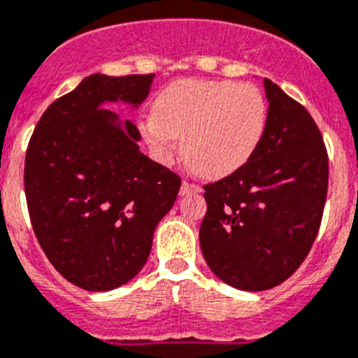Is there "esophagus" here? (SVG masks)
I'll list each match as a JSON object with an SVG mask.
<instances>
[{"label":"esophagus","instance_id":"obj_1","mask_svg":"<svg viewBox=\"0 0 358 358\" xmlns=\"http://www.w3.org/2000/svg\"><path fill=\"white\" fill-rule=\"evenodd\" d=\"M201 187L196 185V183H191V182H182V187H180V196H187V194H194V192H200Z\"/></svg>","mask_w":358,"mask_h":358}]
</instances>
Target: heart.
<instances>
[{
  "label": "heart",
  "mask_w": 358,
  "mask_h": 358,
  "mask_svg": "<svg viewBox=\"0 0 358 358\" xmlns=\"http://www.w3.org/2000/svg\"><path fill=\"white\" fill-rule=\"evenodd\" d=\"M265 97L252 85L229 80L180 79L153 101V111L138 131L160 162L182 151L192 169L207 178H223L243 167L265 135Z\"/></svg>",
  "instance_id": "1"
}]
</instances>
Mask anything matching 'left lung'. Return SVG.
I'll list each match as a JSON object with an SVG mask.
<instances>
[{"label": "left lung", "mask_w": 358, "mask_h": 358, "mask_svg": "<svg viewBox=\"0 0 358 358\" xmlns=\"http://www.w3.org/2000/svg\"><path fill=\"white\" fill-rule=\"evenodd\" d=\"M268 117L252 158L205 185L200 247L223 282L247 292L278 287L317 238L328 192V153L304 106L263 80Z\"/></svg>", "instance_id": "left-lung-1"}]
</instances>
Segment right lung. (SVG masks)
<instances>
[{
    "instance_id": "obj_1",
    "label": "right lung",
    "mask_w": 358,
    "mask_h": 358,
    "mask_svg": "<svg viewBox=\"0 0 358 358\" xmlns=\"http://www.w3.org/2000/svg\"><path fill=\"white\" fill-rule=\"evenodd\" d=\"M155 73H93L48 106L24 158V194L36 238L64 279L88 292L131 281L149 257L158 222L171 210L180 176L138 149L131 120Z\"/></svg>"
}]
</instances>
